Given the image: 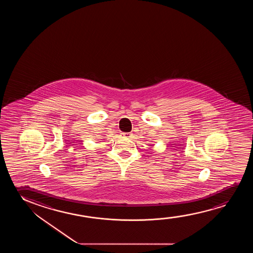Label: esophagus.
Here are the masks:
<instances>
[{
    "label": "esophagus",
    "mask_w": 253,
    "mask_h": 253,
    "mask_svg": "<svg viewBox=\"0 0 253 253\" xmlns=\"http://www.w3.org/2000/svg\"><path fill=\"white\" fill-rule=\"evenodd\" d=\"M131 133H122L123 137H126V138H129L131 136Z\"/></svg>",
    "instance_id": "esophagus-1"
}]
</instances>
